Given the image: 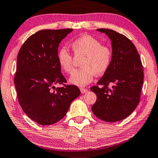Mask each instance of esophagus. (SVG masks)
<instances>
[{"label": "esophagus", "instance_id": "34e87169", "mask_svg": "<svg viewBox=\"0 0 158 158\" xmlns=\"http://www.w3.org/2000/svg\"><path fill=\"white\" fill-rule=\"evenodd\" d=\"M80 90H81V94H85V93H86L87 91H88V89H84V88H81L80 89Z\"/></svg>", "mask_w": 158, "mask_h": 158}]
</instances>
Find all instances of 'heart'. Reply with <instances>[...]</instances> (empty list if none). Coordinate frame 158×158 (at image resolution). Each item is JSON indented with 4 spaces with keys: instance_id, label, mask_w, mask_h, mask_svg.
<instances>
[{
    "instance_id": "obj_1",
    "label": "heart",
    "mask_w": 158,
    "mask_h": 158,
    "mask_svg": "<svg viewBox=\"0 0 158 158\" xmlns=\"http://www.w3.org/2000/svg\"><path fill=\"white\" fill-rule=\"evenodd\" d=\"M76 59L81 58L82 68L75 71L69 78V82L78 86H85L91 83L94 75L104 74L109 69L113 52L111 47L102 44L101 41L90 35H84L70 44ZM57 61L61 69L70 74L74 69V59L69 52L62 48L57 52Z\"/></svg>"
}]
</instances>
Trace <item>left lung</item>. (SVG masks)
<instances>
[{
  "instance_id": "obj_1",
  "label": "left lung",
  "mask_w": 158,
  "mask_h": 158,
  "mask_svg": "<svg viewBox=\"0 0 158 158\" xmlns=\"http://www.w3.org/2000/svg\"><path fill=\"white\" fill-rule=\"evenodd\" d=\"M97 30L110 39L113 57L98 86L91 88L97 96L91 110L102 121L114 122L128 117L139 105L143 69L136 47L127 37L112 29Z\"/></svg>"
}]
</instances>
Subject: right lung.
<instances>
[{
	"label": "right lung",
	"instance_id": "right-lung-1",
	"mask_svg": "<svg viewBox=\"0 0 158 158\" xmlns=\"http://www.w3.org/2000/svg\"><path fill=\"white\" fill-rule=\"evenodd\" d=\"M72 29H44L32 34L19 50L15 86L19 103L30 119L41 125L62 119L81 92L66 85L57 61L59 44ZM55 84L64 86L56 88Z\"/></svg>",
	"mask_w": 158,
	"mask_h": 158
}]
</instances>
